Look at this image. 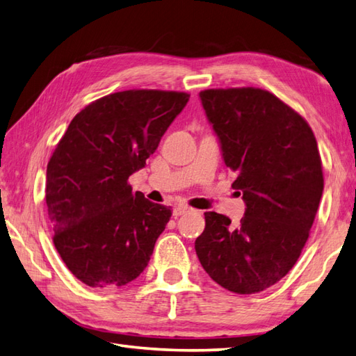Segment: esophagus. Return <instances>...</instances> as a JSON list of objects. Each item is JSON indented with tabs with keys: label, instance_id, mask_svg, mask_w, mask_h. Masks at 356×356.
<instances>
[{
	"label": "esophagus",
	"instance_id": "esophagus-1",
	"mask_svg": "<svg viewBox=\"0 0 356 356\" xmlns=\"http://www.w3.org/2000/svg\"><path fill=\"white\" fill-rule=\"evenodd\" d=\"M190 211H191V208H190V207L179 205V207L174 208V211H172V216H174V217H179V216H184V214H186V213H190Z\"/></svg>",
	"mask_w": 356,
	"mask_h": 356
}]
</instances>
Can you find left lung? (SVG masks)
I'll return each mask as SVG.
<instances>
[{
  "label": "left lung",
  "instance_id": "1",
  "mask_svg": "<svg viewBox=\"0 0 356 356\" xmlns=\"http://www.w3.org/2000/svg\"><path fill=\"white\" fill-rule=\"evenodd\" d=\"M199 96L246 208L238 225L205 213L195 254L225 289L261 292L297 263L315 220L324 188L316 139L297 111L266 90L211 88Z\"/></svg>",
  "mask_w": 356,
  "mask_h": 356
}]
</instances>
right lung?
Masks as SVG:
<instances>
[{
	"mask_svg": "<svg viewBox=\"0 0 356 356\" xmlns=\"http://www.w3.org/2000/svg\"><path fill=\"white\" fill-rule=\"evenodd\" d=\"M188 99L162 90L104 96L73 118L53 151L45 182L53 243L84 284L125 286L148 266L171 208L133 193L128 177L145 166Z\"/></svg>",
	"mask_w": 356,
	"mask_h": 356,
	"instance_id": "right-lung-1",
	"label": "right lung"
}]
</instances>
